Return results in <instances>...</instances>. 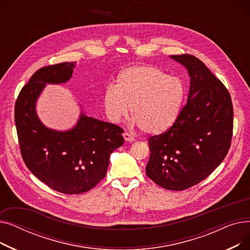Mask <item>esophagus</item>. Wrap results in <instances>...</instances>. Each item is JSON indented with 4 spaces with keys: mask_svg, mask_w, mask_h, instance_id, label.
Wrapping results in <instances>:
<instances>
[{
    "mask_svg": "<svg viewBox=\"0 0 250 250\" xmlns=\"http://www.w3.org/2000/svg\"><path fill=\"white\" fill-rule=\"evenodd\" d=\"M123 136H124V139L125 142H134L135 141V138L129 133H124Z\"/></svg>",
    "mask_w": 250,
    "mask_h": 250,
    "instance_id": "1",
    "label": "esophagus"
}]
</instances>
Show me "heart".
<instances>
[{
    "mask_svg": "<svg viewBox=\"0 0 250 250\" xmlns=\"http://www.w3.org/2000/svg\"><path fill=\"white\" fill-rule=\"evenodd\" d=\"M185 86L180 79L153 65H130L117 77L116 86L104 89L105 111L111 122L121 121L132 106L133 117L144 133L158 135L174 124Z\"/></svg>",
    "mask_w": 250,
    "mask_h": 250,
    "instance_id": "b5f03b06",
    "label": "heart"
}]
</instances>
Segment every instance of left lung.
<instances>
[{
    "label": "left lung",
    "mask_w": 250,
    "mask_h": 250,
    "mask_svg": "<svg viewBox=\"0 0 250 250\" xmlns=\"http://www.w3.org/2000/svg\"><path fill=\"white\" fill-rule=\"evenodd\" d=\"M190 77L188 102L166 132L149 138L147 176L159 187L185 190L211 174L226 157L233 105L225 85L191 55L172 56Z\"/></svg>",
    "instance_id": "1"
}]
</instances>
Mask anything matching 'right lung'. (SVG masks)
Returning <instances> with one entry per match:
<instances>
[{"instance_id": "obj_1", "label": "right lung", "mask_w": 250, "mask_h": 250, "mask_svg": "<svg viewBox=\"0 0 250 250\" xmlns=\"http://www.w3.org/2000/svg\"><path fill=\"white\" fill-rule=\"evenodd\" d=\"M75 62L37 70L15 103V124L25 165L48 188L65 194L83 193L97 186L106 174L110 154L124 144L121 126L83 113L68 132L49 129L38 120L35 102L43 87L46 83L67 82Z\"/></svg>"}]
</instances>
